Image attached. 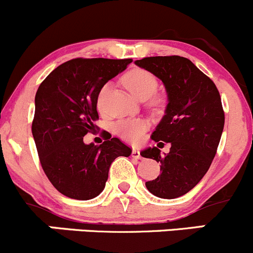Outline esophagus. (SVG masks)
Returning a JSON list of instances; mask_svg holds the SVG:
<instances>
[{
    "label": "esophagus",
    "mask_w": 253,
    "mask_h": 253,
    "mask_svg": "<svg viewBox=\"0 0 253 253\" xmlns=\"http://www.w3.org/2000/svg\"><path fill=\"white\" fill-rule=\"evenodd\" d=\"M131 156L134 157V159H141V155H140V151L137 149H132Z\"/></svg>",
    "instance_id": "esophagus-1"
}]
</instances>
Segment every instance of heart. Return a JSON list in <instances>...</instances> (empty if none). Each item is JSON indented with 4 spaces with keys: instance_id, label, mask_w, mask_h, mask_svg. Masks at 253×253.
Masks as SVG:
<instances>
[{
    "instance_id": "obj_1",
    "label": "heart",
    "mask_w": 253,
    "mask_h": 253,
    "mask_svg": "<svg viewBox=\"0 0 253 253\" xmlns=\"http://www.w3.org/2000/svg\"><path fill=\"white\" fill-rule=\"evenodd\" d=\"M124 84L136 98H149L156 92L157 80L151 72L142 69H134L124 76ZM108 92V84H104L97 96V107L99 111L103 109L104 99ZM147 122L144 119H123L117 122L114 131L119 136L127 141H137L141 137L142 132L146 130Z\"/></svg>"
}]
</instances>
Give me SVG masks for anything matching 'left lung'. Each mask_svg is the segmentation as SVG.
I'll return each mask as SVG.
<instances>
[{
  "mask_svg": "<svg viewBox=\"0 0 253 253\" xmlns=\"http://www.w3.org/2000/svg\"><path fill=\"white\" fill-rule=\"evenodd\" d=\"M135 64L159 77L169 97L166 114L151 137L171 147L165 156L157 147L141 152L142 157L161 164L160 176L145 186L159 198H178L199 183L216 154L225 123L220 93L187 57L150 56Z\"/></svg>",
  "mask_w": 253,
  "mask_h": 253,
  "instance_id": "obj_1",
  "label": "left lung"
}]
</instances>
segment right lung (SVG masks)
I'll use <instances>...</instances> for the list:
<instances>
[{"mask_svg": "<svg viewBox=\"0 0 253 253\" xmlns=\"http://www.w3.org/2000/svg\"><path fill=\"white\" fill-rule=\"evenodd\" d=\"M131 61L69 60L50 72L37 91L32 132L39 160L52 186L69 198L87 201L98 196L112 162L131 154L127 145L111 134L99 146L84 142V135L97 127L99 89Z\"/></svg>", "mask_w": 253, "mask_h": 253, "instance_id": "add662e5", "label": "right lung"}]
</instances>
